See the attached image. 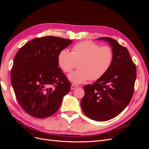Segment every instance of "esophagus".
<instances>
[{
  "mask_svg": "<svg viewBox=\"0 0 149 149\" xmlns=\"http://www.w3.org/2000/svg\"><path fill=\"white\" fill-rule=\"evenodd\" d=\"M78 87V85H76V84H72L71 86V89L73 90L76 88H77Z\"/></svg>",
  "mask_w": 149,
  "mask_h": 149,
  "instance_id": "1",
  "label": "esophagus"
}]
</instances>
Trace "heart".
Masks as SVG:
<instances>
[{
  "label": "heart",
  "instance_id": "b5f03b06",
  "mask_svg": "<svg viewBox=\"0 0 149 149\" xmlns=\"http://www.w3.org/2000/svg\"><path fill=\"white\" fill-rule=\"evenodd\" d=\"M113 59L114 53L110 47H100L89 41L76 44L71 52L63 49L58 56V64L65 73H70L78 63V69L68 75L69 80L75 84L101 78L110 68Z\"/></svg>",
  "mask_w": 149,
  "mask_h": 149
}]
</instances>
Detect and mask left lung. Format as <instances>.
<instances>
[{
    "label": "left lung",
    "mask_w": 149,
    "mask_h": 149,
    "mask_svg": "<svg viewBox=\"0 0 149 149\" xmlns=\"http://www.w3.org/2000/svg\"><path fill=\"white\" fill-rule=\"evenodd\" d=\"M109 43L114 53L107 73L93 84L84 86L81 101L84 113L96 121H106L119 115L131 100L136 79V66L128 49L110 37L99 38Z\"/></svg>",
    "instance_id": "1"
}]
</instances>
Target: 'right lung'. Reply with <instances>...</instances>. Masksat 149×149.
<instances>
[{
  "mask_svg": "<svg viewBox=\"0 0 149 149\" xmlns=\"http://www.w3.org/2000/svg\"><path fill=\"white\" fill-rule=\"evenodd\" d=\"M72 42L53 36L35 38L17 53L11 83L18 102L29 115L46 118L59 109L71 83L58 67V56Z\"/></svg>",
  "mask_w": 149,
  "mask_h": 149,
  "instance_id": "obj_1",
  "label": "right lung"
}]
</instances>
